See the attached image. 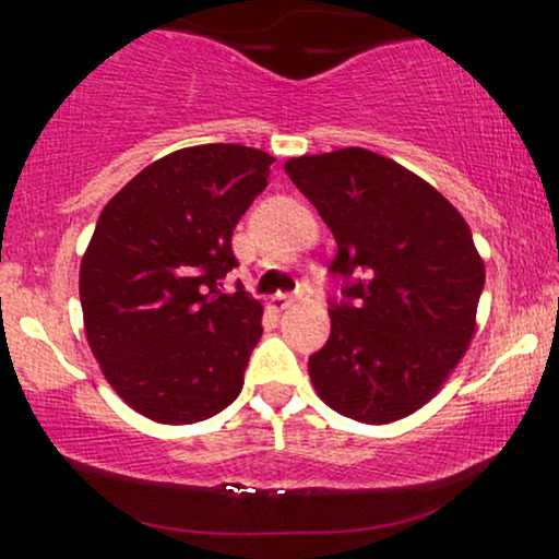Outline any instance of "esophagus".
I'll return each instance as SVG.
<instances>
[{"instance_id":"esophagus-1","label":"esophagus","mask_w":559,"mask_h":559,"mask_svg":"<svg viewBox=\"0 0 559 559\" xmlns=\"http://www.w3.org/2000/svg\"><path fill=\"white\" fill-rule=\"evenodd\" d=\"M294 301H297V297H294V294H273L271 299H267V307H271L273 312H284V310H288V307L294 305Z\"/></svg>"}]
</instances>
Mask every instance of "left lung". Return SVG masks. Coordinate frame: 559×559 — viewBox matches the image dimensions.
I'll return each instance as SVG.
<instances>
[{
    "label": "left lung",
    "instance_id": "1",
    "mask_svg": "<svg viewBox=\"0 0 559 559\" xmlns=\"http://www.w3.org/2000/svg\"><path fill=\"white\" fill-rule=\"evenodd\" d=\"M294 186L336 239L331 336L310 357L318 396L386 426L431 402L463 360L486 271L465 217L431 183L362 146L292 157Z\"/></svg>",
    "mask_w": 559,
    "mask_h": 559
}]
</instances>
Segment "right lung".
<instances>
[{
  "label": "right lung",
  "instance_id": "add662e5",
  "mask_svg": "<svg viewBox=\"0 0 559 559\" xmlns=\"http://www.w3.org/2000/svg\"><path fill=\"white\" fill-rule=\"evenodd\" d=\"M273 155L199 144L146 165L102 210L81 260L83 331L115 394L144 418L189 426L226 409L262 336L230 236L267 186Z\"/></svg>",
  "mask_w": 559,
  "mask_h": 559
}]
</instances>
